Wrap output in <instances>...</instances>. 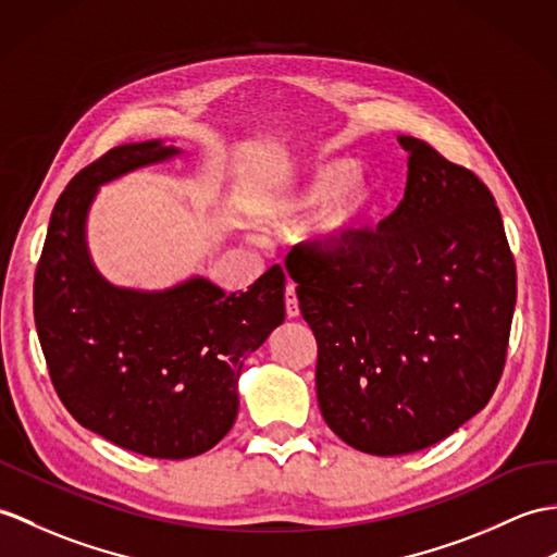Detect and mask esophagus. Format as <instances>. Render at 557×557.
Segmentation results:
<instances>
[{
    "mask_svg": "<svg viewBox=\"0 0 557 557\" xmlns=\"http://www.w3.org/2000/svg\"><path fill=\"white\" fill-rule=\"evenodd\" d=\"M284 308H287V318L299 315V299H296V289L289 282L287 289H284Z\"/></svg>",
    "mask_w": 557,
    "mask_h": 557,
    "instance_id": "obj_1",
    "label": "esophagus"
}]
</instances>
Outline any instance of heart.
<instances>
[{"mask_svg": "<svg viewBox=\"0 0 557 557\" xmlns=\"http://www.w3.org/2000/svg\"><path fill=\"white\" fill-rule=\"evenodd\" d=\"M377 194L372 177L354 175V163L330 161L318 165L304 183L270 199L265 213L277 225H299L330 200L315 223V239L322 249L342 251L366 227Z\"/></svg>", "mask_w": 557, "mask_h": 557, "instance_id": "heart-1", "label": "heart"}]
</instances>
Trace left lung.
Wrapping results in <instances>:
<instances>
[{
    "label": "left lung",
    "instance_id": "1",
    "mask_svg": "<svg viewBox=\"0 0 557 557\" xmlns=\"http://www.w3.org/2000/svg\"><path fill=\"white\" fill-rule=\"evenodd\" d=\"M406 194L342 251L287 265L318 342L320 412L370 456L434 446L476 416L506 366L517 270L494 194L422 139Z\"/></svg>",
    "mask_w": 557,
    "mask_h": 557
}]
</instances>
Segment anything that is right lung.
<instances>
[{
    "label": "right lung",
    "mask_w": 557,
    "mask_h": 557,
    "mask_svg": "<svg viewBox=\"0 0 557 557\" xmlns=\"http://www.w3.org/2000/svg\"><path fill=\"white\" fill-rule=\"evenodd\" d=\"M175 153L151 139L83 168L51 211L33 289L37 337L61 404L111 444L165 460L206 454L232 430L244 360L284 320L280 265L239 294L203 277L135 292L97 273L85 220L99 185Z\"/></svg>",
    "instance_id": "add662e5"
}]
</instances>
